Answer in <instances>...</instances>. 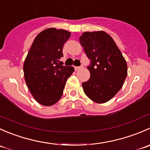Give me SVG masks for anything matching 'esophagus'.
<instances>
[{"label":"esophagus","instance_id":"1","mask_svg":"<svg viewBox=\"0 0 150 150\" xmlns=\"http://www.w3.org/2000/svg\"><path fill=\"white\" fill-rule=\"evenodd\" d=\"M83 67V66H80V67H75V70H78V69H82V68Z\"/></svg>","mask_w":150,"mask_h":150}]
</instances>
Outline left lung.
Here are the masks:
<instances>
[{
  "mask_svg": "<svg viewBox=\"0 0 150 150\" xmlns=\"http://www.w3.org/2000/svg\"><path fill=\"white\" fill-rule=\"evenodd\" d=\"M80 43L91 60V77L82 83L86 96L96 103H104L120 90L127 76V64L110 35L104 31L85 32Z\"/></svg>",
  "mask_w": 150,
  "mask_h": 150,
  "instance_id": "obj_1",
  "label": "left lung"
}]
</instances>
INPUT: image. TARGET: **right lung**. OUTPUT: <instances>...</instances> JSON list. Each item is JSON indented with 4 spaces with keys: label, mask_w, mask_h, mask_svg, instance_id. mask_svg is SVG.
I'll return each mask as SVG.
<instances>
[{
    "label": "right lung",
    "mask_w": 150,
    "mask_h": 150,
    "mask_svg": "<svg viewBox=\"0 0 150 150\" xmlns=\"http://www.w3.org/2000/svg\"><path fill=\"white\" fill-rule=\"evenodd\" d=\"M65 30L48 28L35 38L23 66L25 82L39 104L51 106L62 97L67 80L74 72L63 66L62 48L70 37Z\"/></svg>",
    "instance_id": "right-lung-1"
}]
</instances>
